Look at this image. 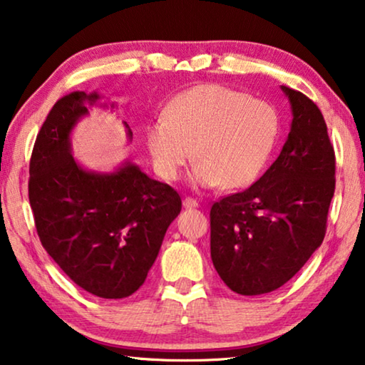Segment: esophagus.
<instances>
[{
    "mask_svg": "<svg viewBox=\"0 0 365 365\" xmlns=\"http://www.w3.org/2000/svg\"><path fill=\"white\" fill-rule=\"evenodd\" d=\"M183 206L185 207H190V210H192V207H193V210H195V207H198L200 205H198V201L193 200V198H185L183 200Z\"/></svg>",
    "mask_w": 365,
    "mask_h": 365,
    "instance_id": "obj_1",
    "label": "esophagus"
}]
</instances>
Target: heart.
I'll return each instance as SVG.
<instances>
[{"label":"heart","instance_id":"obj_1","mask_svg":"<svg viewBox=\"0 0 365 365\" xmlns=\"http://www.w3.org/2000/svg\"><path fill=\"white\" fill-rule=\"evenodd\" d=\"M277 130L279 118L271 103L205 83L172 97L165 117L149 121L144 136L164 180L175 182L195 154L198 162L190 177L195 187L242 188L263 170Z\"/></svg>","mask_w":365,"mask_h":365}]
</instances>
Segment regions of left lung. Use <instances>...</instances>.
<instances>
[{"instance_id": "left-lung-1", "label": "left lung", "mask_w": 365, "mask_h": 365, "mask_svg": "<svg viewBox=\"0 0 365 365\" xmlns=\"http://www.w3.org/2000/svg\"><path fill=\"white\" fill-rule=\"evenodd\" d=\"M291 131L277 159L245 192L211 207V259L242 296L273 292L322 245L334 193V151L318 107L281 86Z\"/></svg>"}]
</instances>
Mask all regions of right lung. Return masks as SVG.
Returning a JSON list of instances; mask_svg holds the SVG:
<instances>
[{"label": "right lung", "mask_w": 365, "mask_h": 365, "mask_svg": "<svg viewBox=\"0 0 365 365\" xmlns=\"http://www.w3.org/2000/svg\"><path fill=\"white\" fill-rule=\"evenodd\" d=\"M102 99L73 92L50 110L34 144L29 201L40 242L69 279L97 297L123 299L146 281L182 200L131 160L99 172L73 158L74 126L92 107L117 108Z\"/></svg>", "instance_id": "1"}]
</instances>
